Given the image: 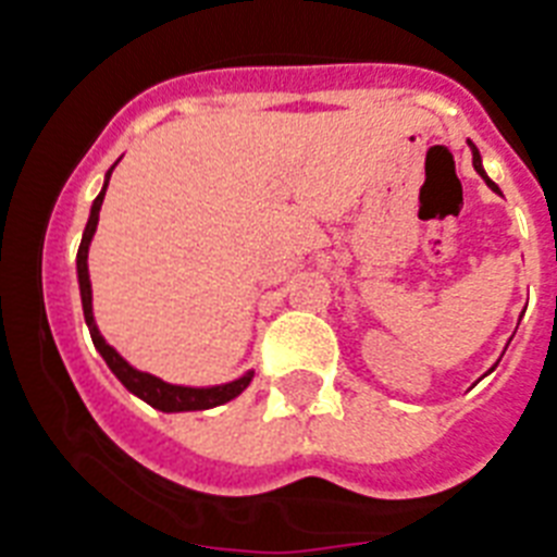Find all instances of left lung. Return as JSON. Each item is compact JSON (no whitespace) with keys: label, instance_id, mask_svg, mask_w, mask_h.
I'll use <instances>...</instances> for the list:
<instances>
[{"label":"left lung","instance_id":"obj_1","mask_svg":"<svg viewBox=\"0 0 557 557\" xmlns=\"http://www.w3.org/2000/svg\"><path fill=\"white\" fill-rule=\"evenodd\" d=\"M470 147H473V166H475V172H479V175L484 177V181H487V186H490V189H495V191H498V186H495L493 181H490V177H487V172H484V166H481V156H479V149H475V144H473V141H470Z\"/></svg>","mask_w":557,"mask_h":557}]
</instances>
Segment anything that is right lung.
<instances>
[{"label": "right lung", "instance_id": "right-lung-1", "mask_svg": "<svg viewBox=\"0 0 557 557\" xmlns=\"http://www.w3.org/2000/svg\"><path fill=\"white\" fill-rule=\"evenodd\" d=\"M112 166H115V163H112ZM112 166H110V172H107L104 189H101V195L92 200L90 221H87V226H84V237H82V246H78V257H76L84 320H87V329H90L92 345H96L98 354L104 357V362L110 366V371L119 376L121 385L127 387V391H133L135 396H141V399L147 401V405H152V408L166 410V413H181V410H209V408H218V405H226L228 399H235V396H240L243 391L249 387L251 373L240 376L237 382H228V385H218V387L170 385V382L158 380V376H152V373L135 371L127 359H121L119 350L112 348V345H107L104 336L98 334L96 320H92V288H90V271H87V249H90L92 232H96V226H98V212H101V200H104L107 184H110Z\"/></svg>", "mask_w": 557, "mask_h": 557}]
</instances>
